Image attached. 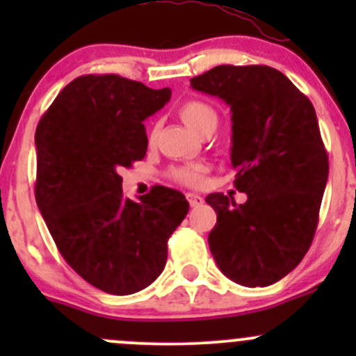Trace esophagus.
Returning a JSON list of instances; mask_svg holds the SVG:
<instances>
[{"label":"esophagus","instance_id":"34e87169","mask_svg":"<svg viewBox=\"0 0 356 356\" xmlns=\"http://www.w3.org/2000/svg\"><path fill=\"white\" fill-rule=\"evenodd\" d=\"M186 198H188V201H189V204H191L193 208H196V207H200L201 203H203V198H201L200 195H195V193H188V195H186Z\"/></svg>","mask_w":356,"mask_h":356}]
</instances>
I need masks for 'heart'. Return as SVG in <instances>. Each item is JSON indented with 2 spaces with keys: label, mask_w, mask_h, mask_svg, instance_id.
Here are the masks:
<instances>
[{
  "label": "heart",
  "mask_w": 356,
  "mask_h": 356,
  "mask_svg": "<svg viewBox=\"0 0 356 356\" xmlns=\"http://www.w3.org/2000/svg\"><path fill=\"white\" fill-rule=\"evenodd\" d=\"M179 115H181L182 122L188 125L191 131L196 134H203L208 129L217 127L218 115L213 106L208 103L200 102V99H188L179 106ZM155 134V132H153ZM152 134V138H153ZM204 167L203 165H188V167H179L172 170V177L177 182L184 186H191V188H198L203 182Z\"/></svg>",
  "instance_id": "1"
}]
</instances>
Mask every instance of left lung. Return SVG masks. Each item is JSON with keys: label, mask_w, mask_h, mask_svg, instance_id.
Masks as SVG:
<instances>
[{"label": "left lung", "mask_w": 356, "mask_h": 356, "mask_svg": "<svg viewBox=\"0 0 356 356\" xmlns=\"http://www.w3.org/2000/svg\"><path fill=\"white\" fill-rule=\"evenodd\" d=\"M191 88L231 106L234 186L248 200L211 193L208 245L222 274L246 288L281 281L312 245L329 158L310 99L267 65H218Z\"/></svg>", "instance_id": "8db88e82"}]
</instances>
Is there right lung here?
I'll return each mask as SVG.
<instances>
[{
	"label": "right lung",
	"instance_id": "1",
	"mask_svg": "<svg viewBox=\"0 0 356 356\" xmlns=\"http://www.w3.org/2000/svg\"><path fill=\"white\" fill-rule=\"evenodd\" d=\"M115 74L81 75L60 91L35 129V201L65 261L95 288L132 294L167 264V241L189 211L182 193L155 186L124 198L122 167L143 160V122L170 99Z\"/></svg>",
	"mask_w": 356,
	"mask_h": 356
}]
</instances>
